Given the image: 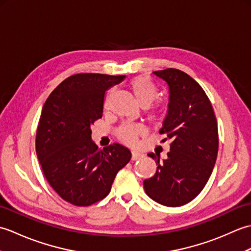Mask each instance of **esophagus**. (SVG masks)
<instances>
[{"mask_svg": "<svg viewBox=\"0 0 251 251\" xmlns=\"http://www.w3.org/2000/svg\"><path fill=\"white\" fill-rule=\"evenodd\" d=\"M143 156H145V155H143L142 153L134 151L131 153V161H138V159H141Z\"/></svg>", "mask_w": 251, "mask_h": 251, "instance_id": "1", "label": "esophagus"}]
</instances>
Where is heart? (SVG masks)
I'll use <instances>...</instances> for the list:
<instances>
[{
	"instance_id": "obj_1",
	"label": "heart",
	"mask_w": 251,
	"mask_h": 251,
	"mask_svg": "<svg viewBox=\"0 0 251 251\" xmlns=\"http://www.w3.org/2000/svg\"><path fill=\"white\" fill-rule=\"evenodd\" d=\"M129 88L134 94L138 103L142 106H149L154 100L157 98L158 89L150 78L147 76H137L132 78L129 83ZM110 101V95L105 98L104 106H108ZM166 115V109L165 106L159 105L154 111H152L151 116L153 120L162 121ZM143 131L140 125L134 124H124L117 129V137L120 140L127 143V145H135L137 137Z\"/></svg>"
}]
</instances>
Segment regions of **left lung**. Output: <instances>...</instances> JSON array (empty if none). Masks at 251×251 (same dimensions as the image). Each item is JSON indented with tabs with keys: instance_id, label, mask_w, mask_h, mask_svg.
<instances>
[{
	"instance_id": "1",
	"label": "left lung",
	"mask_w": 251,
	"mask_h": 251,
	"mask_svg": "<svg viewBox=\"0 0 251 251\" xmlns=\"http://www.w3.org/2000/svg\"><path fill=\"white\" fill-rule=\"evenodd\" d=\"M153 73L168 85V111L159 132L172 143L161 162L159 154H148L157 169L143 186L158 204L178 207L194 200L210 177L219 147L218 124L210 100L195 79L172 68Z\"/></svg>"
}]
</instances>
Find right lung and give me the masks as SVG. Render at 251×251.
Listing matches in <instances>:
<instances>
[{
  "instance_id": "obj_1",
  "label": "right lung",
  "mask_w": 251,
  "mask_h": 251,
  "mask_svg": "<svg viewBox=\"0 0 251 251\" xmlns=\"http://www.w3.org/2000/svg\"><path fill=\"white\" fill-rule=\"evenodd\" d=\"M125 75L74 74L52 90L42 109L35 150L46 180L62 200L93 205L110 193L116 174L130 161L126 147L99 149L92 125L102 117L104 94Z\"/></svg>"
}]
</instances>
